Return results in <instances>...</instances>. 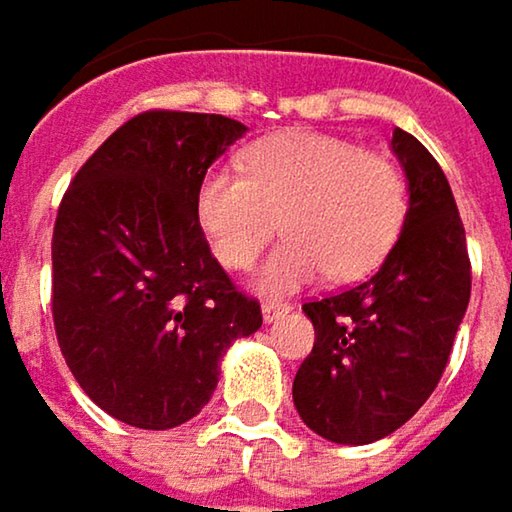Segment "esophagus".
Instances as JSON below:
<instances>
[{"instance_id":"obj_1","label":"esophagus","mask_w":512,"mask_h":512,"mask_svg":"<svg viewBox=\"0 0 512 512\" xmlns=\"http://www.w3.org/2000/svg\"><path fill=\"white\" fill-rule=\"evenodd\" d=\"M291 312V306L288 303H274V300H265L262 303V321L265 324H274V321H280L283 315Z\"/></svg>"}]
</instances>
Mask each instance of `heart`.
Listing matches in <instances>:
<instances>
[{
    "label": "heart",
    "mask_w": 512,
    "mask_h": 512,
    "mask_svg": "<svg viewBox=\"0 0 512 512\" xmlns=\"http://www.w3.org/2000/svg\"><path fill=\"white\" fill-rule=\"evenodd\" d=\"M407 218V182L392 161L345 138L288 129L247 150V176L215 167L197 188V221L226 268H247L274 235L256 288L288 294L330 274L356 280L395 247Z\"/></svg>",
    "instance_id": "heart-1"
}]
</instances>
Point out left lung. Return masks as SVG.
I'll return each mask as SVG.
<instances>
[{
	"label": "left lung",
	"instance_id": "obj_1",
	"mask_svg": "<svg viewBox=\"0 0 512 512\" xmlns=\"http://www.w3.org/2000/svg\"><path fill=\"white\" fill-rule=\"evenodd\" d=\"M407 218L377 274L306 303L315 327L291 398L303 424L336 445H368L416 416L433 395L463 324L472 268L466 229L436 159L395 126Z\"/></svg>",
	"mask_w": 512,
	"mask_h": 512
}]
</instances>
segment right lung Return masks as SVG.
I'll use <instances>...</instances> for the list:
<instances>
[{"label":"right lung","mask_w":512,"mask_h":512,"mask_svg":"<svg viewBox=\"0 0 512 512\" xmlns=\"http://www.w3.org/2000/svg\"><path fill=\"white\" fill-rule=\"evenodd\" d=\"M247 135L224 114L147 111L70 182L52 232L61 353L108 416L170 430L212 398L262 309L229 283L197 221L206 170Z\"/></svg>","instance_id":"1"}]
</instances>
